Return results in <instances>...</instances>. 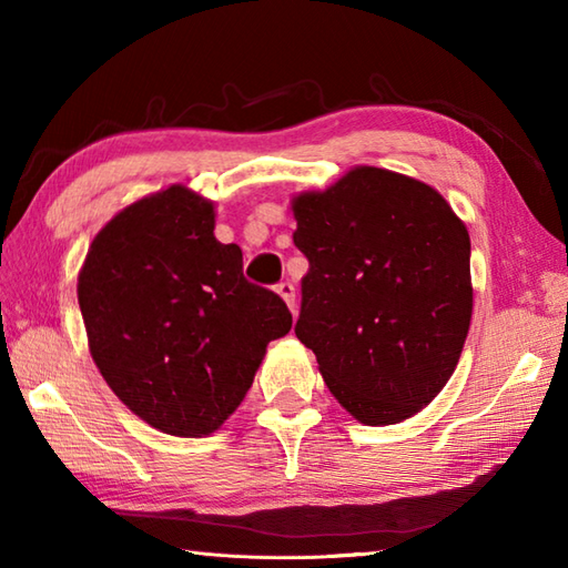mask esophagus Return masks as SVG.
Listing matches in <instances>:
<instances>
[{
	"instance_id": "34e87169",
	"label": "esophagus",
	"mask_w": 568,
	"mask_h": 568,
	"mask_svg": "<svg viewBox=\"0 0 568 568\" xmlns=\"http://www.w3.org/2000/svg\"><path fill=\"white\" fill-rule=\"evenodd\" d=\"M275 291H277V295H281L283 300H285V303H287V307H291L293 310V315H295V285L291 283V281H281V283H277L275 285Z\"/></svg>"
}]
</instances>
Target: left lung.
<instances>
[{
    "mask_svg": "<svg viewBox=\"0 0 568 568\" xmlns=\"http://www.w3.org/2000/svg\"><path fill=\"white\" fill-rule=\"evenodd\" d=\"M303 277L297 339L346 413L395 425L452 378L468 334L470 239L437 190L358 165L293 200Z\"/></svg>",
    "mask_w": 568,
    "mask_h": 568,
    "instance_id": "8db88e82",
    "label": "left lung"
}]
</instances>
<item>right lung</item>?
Wrapping results in <instances>:
<instances>
[{
	"label": "right lung",
	"mask_w": 568,
	"mask_h": 568,
	"mask_svg": "<svg viewBox=\"0 0 568 568\" xmlns=\"http://www.w3.org/2000/svg\"><path fill=\"white\" fill-rule=\"evenodd\" d=\"M90 354L131 413L207 437L244 400L265 346L293 327L273 291L214 239V204L185 185L143 197L94 236L78 277Z\"/></svg>",
	"instance_id": "right-lung-1"
}]
</instances>
